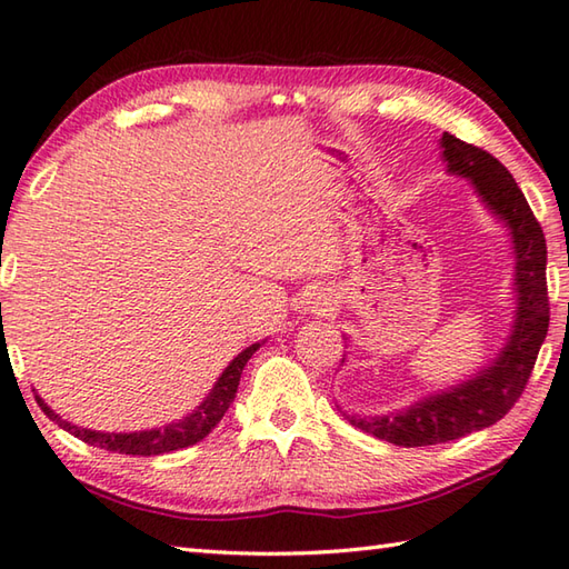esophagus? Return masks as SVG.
Wrapping results in <instances>:
<instances>
[{
	"instance_id": "1",
	"label": "esophagus",
	"mask_w": 569,
	"mask_h": 569,
	"mask_svg": "<svg viewBox=\"0 0 569 569\" xmlns=\"http://www.w3.org/2000/svg\"><path fill=\"white\" fill-rule=\"evenodd\" d=\"M306 306H308V311H313V313H326L333 308V298H330L328 293H311V298H306Z\"/></svg>"
}]
</instances>
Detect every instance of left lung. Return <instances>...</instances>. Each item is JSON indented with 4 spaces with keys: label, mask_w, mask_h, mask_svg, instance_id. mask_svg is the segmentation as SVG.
Here are the masks:
<instances>
[{
    "label": "left lung",
    "mask_w": 569,
    "mask_h": 569,
    "mask_svg": "<svg viewBox=\"0 0 569 569\" xmlns=\"http://www.w3.org/2000/svg\"><path fill=\"white\" fill-rule=\"evenodd\" d=\"M442 157L448 169L472 179L482 201L508 221L515 241V281H518V323L492 368L478 378L432 396L410 410L390 416H343L350 426L370 432L392 446L420 448L458 440L498 422L520 400L535 368L537 353L550 326V298H547V246L540 221L535 219L528 199L515 183L512 173L480 147L442 133Z\"/></svg>",
    "instance_id": "left-lung-1"
}]
</instances>
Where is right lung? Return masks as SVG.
Returning <instances> with one entry per match:
<instances>
[{
    "label": "right lung",
    "instance_id": "obj_1",
    "mask_svg": "<svg viewBox=\"0 0 569 569\" xmlns=\"http://www.w3.org/2000/svg\"><path fill=\"white\" fill-rule=\"evenodd\" d=\"M261 348V343H253L251 348H246L243 353L236 356L231 360V366L223 370V376L219 378V383L213 386L199 408H196L189 418H183L179 422H171L167 428L159 430H141V432H97V430H87V428H77L71 422L61 420L54 410H51L44 400L37 396L39 408L44 410V416L49 420H54L59 428H64L71 436L89 442V446L104 448L109 452H121V456H161V452H171V450H181L196 446V442L203 440L209 432L219 426V420L223 418V412L229 410V406L236 398V390H239V380L243 373V366L249 363V358Z\"/></svg>",
    "mask_w": 569,
    "mask_h": 569
}]
</instances>
